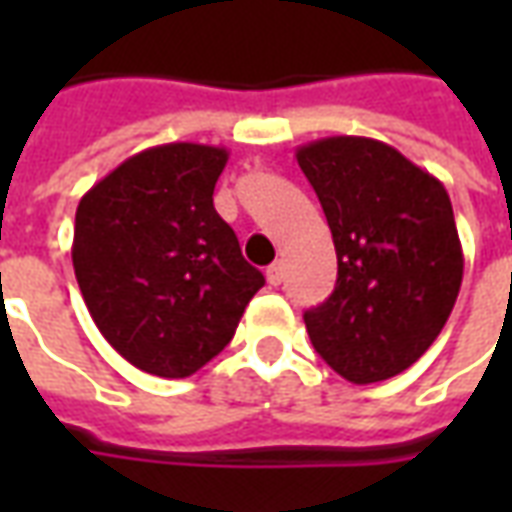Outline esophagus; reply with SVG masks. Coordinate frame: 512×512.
Wrapping results in <instances>:
<instances>
[{"mask_svg":"<svg viewBox=\"0 0 512 512\" xmlns=\"http://www.w3.org/2000/svg\"><path fill=\"white\" fill-rule=\"evenodd\" d=\"M282 277H285V268H282V263H271V266L266 268V279L271 288L282 285Z\"/></svg>","mask_w":512,"mask_h":512,"instance_id":"1","label":"esophagus"}]
</instances>
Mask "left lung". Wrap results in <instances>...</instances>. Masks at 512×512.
Listing matches in <instances>:
<instances>
[{
    "instance_id": "obj_1",
    "label": "left lung",
    "mask_w": 512,
    "mask_h": 512,
    "mask_svg": "<svg viewBox=\"0 0 512 512\" xmlns=\"http://www.w3.org/2000/svg\"><path fill=\"white\" fill-rule=\"evenodd\" d=\"M337 252V285L304 312L326 365L351 384L403 373L450 318L463 252L447 189L395 147L326 136L296 150Z\"/></svg>"
}]
</instances>
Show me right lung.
Listing matches in <instances>:
<instances>
[{
    "label": "right lung",
    "mask_w": 512,
    "mask_h": 512,
    "mask_svg": "<svg viewBox=\"0 0 512 512\" xmlns=\"http://www.w3.org/2000/svg\"><path fill=\"white\" fill-rule=\"evenodd\" d=\"M227 150L147 147L84 194L73 271L106 343L150 376L186 378L222 354L266 285L213 208Z\"/></svg>",
    "instance_id": "1"
}]
</instances>
